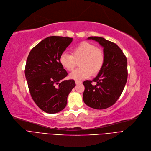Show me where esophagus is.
Returning <instances> with one entry per match:
<instances>
[{
	"mask_svg": "<svg viewBox=\"0 0 151 151\" xmlns=\"http://www.w3.org/2000/svg\"><path fill=\"white\" fill-rule=\"evenodd\" d=\"M75 83H76V84H81V83H82V81H78V80H76V81H75Z\"/></svg>",
	"mask_w": 151,
	"mask_h": 151,
	"instance_id": "obj_1",
	"label": "esophagus"
}]
</instances>
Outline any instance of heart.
Instances as JSON below:
<instances>
[{"label":"heart","instance_id":"1","mask_svg":"<svg viewBox=\"0 0 151 151\" xmlns=\"http://www.w3.org/2000/svg\"><path fill=\"white\" fill-rule=\"evenodd\" d=\"M60 63L67 71H72L80 62L81 67L70 75V78L75 80H81L97 75L104 65L105 53L104 50L97 47L94 44L83 42L75 46L72 54L63 52L60 57Z\"/></svg>","mask_w":151,"mask_h":151}]
</instances>
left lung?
<instances>
[{
	"label": "left lung",
	"instance_id": "left-lung-1",
	"mask_svg": "<svg viewBox=\"0 0 151 151\" xmlns=\"http://www.w3.org/2000/svg\"><path fill=\"white\" fill-rule=\"evenodd\" d=\"M88 39L97 42L104 47L105 62L92 81L83 82V101L89 107L104 109L113 105L123 92L127 80V60L116 43L100 37H90ZM92 82L96 84L92 85Z\"/></svg>",
	"mask_w": 151,
	"mask_h": 151
}]
</instances>
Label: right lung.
Wrapping results in <instances>:
<instances>
[{"label":"right lung","mask_w":151,"mask_h":151,"mask_svg":"<svg viewBox=\"0 0 151 151\" xmlns=\"http://www.w3.org/2000/svg\"><path fill=\"white\" fill-rule=\"evenodd\" d=\"M72 41V38L48 37L34 47L27 57L25 76L30 96L46 113L64 109L68 94L76 86L73 80H63L68 73L59 60Z\"/></svg>","instance_id":"add662e5"}]
</instances>
